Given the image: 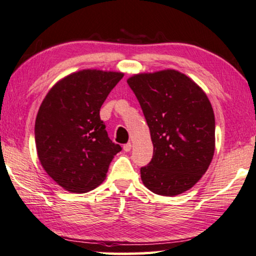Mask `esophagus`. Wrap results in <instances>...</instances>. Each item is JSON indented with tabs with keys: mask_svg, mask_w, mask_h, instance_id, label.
<instances>
[{
	"mask_svg": "<svg viewBox=\"0 0 256 256\" xmlns=\"http://www.w3.org/2000/svg\"><path fill=\"white\" fill-rule=\"evenodd\" d=\"M123 149H124V152H130V150L132 149V144L131 142H128V144H125L124 146H123Z\"/></svg>",
	"mask_w": 256,
	"mask_h": 256,
	"instance_id": "esophagus-1",
	"label": "esophagus"
}]
</instances>
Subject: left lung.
<instances>
[{"mask_svg":"<svg viewBox=\"0 0 256 256\" xmlns=\"http://www.w3.org/2000/svg\"><path fill=\"white\" fill-rule=\"evenodd\" d=\"M150 130L154 155L140 168L150 192L176 196L208 171L216 149V118L208 96L182 72L166 70L128 80Z\"/></svg>","mask_w":256,"mask_h":256,"instance_id":"obj_1","label":"left lung"}]
</instances>
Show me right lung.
Segmentation results:
<instances>
[{
    "label": "right lung",
    "instance_id": "right-lung-1",
    "mask_svg": "<svg viewBox=\"0 0 256 256\" xmlns=\"http://www.w3.org/2000/svg\"><path fill=\"white\" fill-rule=\"evenodd\" d=\"M122 72L84 70L48 91L35 122L38 160L56 184L70 192H88L104 180L122 147L109 139L100 108Z\"/></svg>",
    "mask_w": 256,
    "mask_h": 256
}]
</instances>
